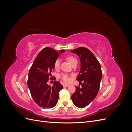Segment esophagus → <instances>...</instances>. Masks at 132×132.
I'll use <instances>...</instances> for the list:
<instances>
[{
	"label": "esophagus",
	"mask_w": 132,
	"mask_h": 132,
	"mask_svg": "<svg viewBox=\"0 0 132 132\" xmlns=\"http://www.w3.org/2000/svg\"><path fill=\"white\" fill-rule=\"evenodd\" d=\"M63 86H65V87H68V86H69V85L68 84H64Z\"/></svg>",
	"instance_id": "34e87169"
}]
</instances>
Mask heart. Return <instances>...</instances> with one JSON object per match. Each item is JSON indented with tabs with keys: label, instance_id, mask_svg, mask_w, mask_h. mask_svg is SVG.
<instances>
[{
	"label": "heart",
	"instance_id": "obj_1",
	"mask_svg": "<svg viewBox=\"0 0 132 132\" xmlns=\"http://www.w3.org/2000/svg\"><path fill=\"white\" fill-rule=\"evenodd\" d=\"M68 61H69V62L71 64H72L75 61H77V59L72 57H69L68 58ZM60 62H61V61H60L59 59H57L56 61H55L54 64V67L55 69H57L59 68ZM59 77L61 78L64 81L66 82H69L70 80V77H69V75H68L67 74L62 73L61 75H59Z\"/></svg>",
	"mask_w": 132,
	"mask_h": 132
}]
</instances>
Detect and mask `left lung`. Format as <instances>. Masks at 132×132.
<instances>
[{"instance_id": "left-lung-1", "label": "left lung", "mask_w": 132, "mask_h": 132, "mask_svg": "<svg viewBox=\"0 0 132 132\" xmlns=\"http://www.w3.org/2000/svg\"><path fill=\"white\" fill-rule=\"evenodd\" d=\"M77 54L80 61V70L77 78L81 87H76L75 93L71 96L74 104L79 108L85 107L96 97L102 78L100 64L94 54L86 48L79 47L71 50Z\"/></svg>"}]
</instances>
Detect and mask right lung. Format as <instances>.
Segmentation results:
<instances>
[{
    "mask_svg": "<svg viewBox=\"0 0 132 132\" xmlns=\"http://www.w3.org/2000/svg\"><path fill=\"white\" fill-rule=\"evenodd\" d=\"M65 51L45 48L38 53L30 69L28 87L35 102L43 109L54 107L58 102L59 93L63 86L57 81L53 82L52 86L48 85L47 82L52 77L55 61Z\"/></svg>",
    "mask_w": 132,
    "mask_h": 132,
    "instance_id": "1",
    "label": "right lung"
}]
</instances>
